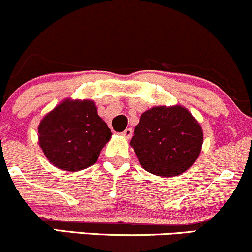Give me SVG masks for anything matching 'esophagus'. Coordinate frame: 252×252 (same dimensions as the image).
<instances>
[{
  "label": "esophagus",
  "mask_w": 252,
  "mask_h": 252,
  "mask_svg": "<svg viewBox=\"0 0 252 252\" xmlns=\"http://www.w3.org/2000/svg\"><path fill=\"white\" fill-rule=\"evenodd\" d=\"M122 135H123L124 137H126V139H130V137L133 136V129H131V128H126V130H124L123 133H122Z\"/></svg>",
  "instance_id": "34e87169"
}]
</instances>
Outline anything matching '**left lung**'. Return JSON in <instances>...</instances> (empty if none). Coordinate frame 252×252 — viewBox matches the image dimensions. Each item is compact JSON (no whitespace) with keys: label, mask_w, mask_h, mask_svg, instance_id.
<instances>
[{"label":"left lung","mask_w":252,"mask_h":252,"mask_svg":"<svg viewBox=\"0 0 252 252\" xmlns=\"http://www.w3.org/2000/svg\"><path fill=\"white\" fill-rule=\"evenodd\" d=\"M130 145L145 170L173 177L197 160L203 130L186 108L159 106L142 113Z\"/></svg>","instance_id":"8db88e82"}]
</instances>
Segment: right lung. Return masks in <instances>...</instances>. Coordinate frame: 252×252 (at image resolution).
Wrapping results in <instances>:
<instances>
[{
  "label": "right lung",
  "mask_w": 252,
  "mask_h": 252,
  "mask_svg": "<svg viewBox=\"0 0 252 252\" xmlns=\"http://www.w3.org/2000/svg\"><path fill=\"white\" fill-rule=\"evenodd\" d=\"M39 146L52 164L66 171L88 168L99 158L111 130L93 101L65 100L41 121Z\"/></svg>",
  "instance_id": "obj_1"
}]
</instances>
